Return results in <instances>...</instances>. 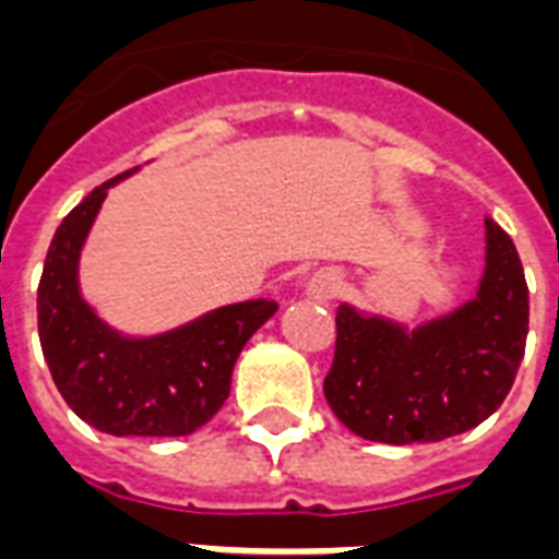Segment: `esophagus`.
<instances>
[{"label": "esophagus", "mask_w": 559, "mask_h": 559, "mask_svg": "<svg viewBox=\"0 0 559 559\" xmlns=\"http://www.w3.org/2000/svg\"><path fill=\"white\" fill-rule=\"evenodd\" d=\"M340 293V278H336L334 272H319L313 275L308 284V296L317 298V301H331V298Z\"/></svg>", "instance_id": "obj_1"}]
</instances>
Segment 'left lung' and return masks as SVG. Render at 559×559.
<instances>
[{
  "label": "left lung",
  "mask_w": 559,
  "mask_h": 559,
  "mask_svg": "<svg viewBox=\"0 0 559 559\" xmlns=\"http://www.w3.org/2000/svg\"><path fill=\"white\" fill-rule=\"evenodd\" d=\"M487 258L475 296L407 328L336 308L325 399L348 431L413 445L472 431L501 407L527 340V284L513 240L487 219Z\"/></svg>",
  "instance_id": "8db88e82"
}]
</instances>
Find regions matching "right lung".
Here are the masks:
<instances>
[{
  "label": "right lung",
  "instance_id": "add662e5",
  "mask_svg": "<svg viewBox=\"0 0 559 559\" xmlns=\"http://www.w3.org/2000/svg\"><path fill=\"white\" fill-rule=\"evenodd\" d=\"M131 173L84 195L55 231L37 287L43 357L63 402L96 431L187 437L219 413L242 346L278 305L237 301L152 336L108 325L81 296L79 261L105 195Z\"/></svg>",
  "mask_w": 559,
  "mask_h": 559
}]
</instances>
